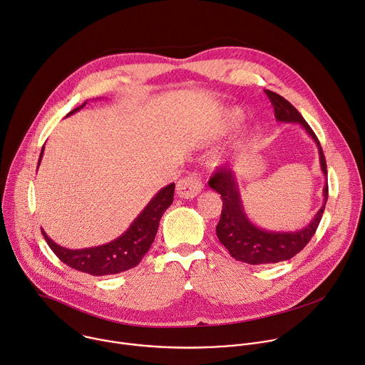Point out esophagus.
Wrapping results in <instances>:
<instances>
[{"label": "esophagus", "instance_id": "esophagus-1", "mask_svg": "<svg viewBox=\"0 0 365 365\" xmlns=\"http://www.w3.org/2000/svg\"><path fill=\"white\" fill-rule=\"evenodd\" d=\"M202 190L201 180L197 175H187L177 182V194L180 198H194Z\"/></svg>", "mask_w": 365, "mask_h": 365}]
</instances>
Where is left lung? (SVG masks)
<instances>
[{
	"instance_id": "8db88e82",
	"label": "left lung",
	"mask_w": 365,
	"mask_h": 365,
	"mask_svg": "<svg viewBox=\"0 0 365 365\" xmlns=\"http://www.w3.org/2000/svg\"><path fill=\"white\" fill-rule=\"evenodd\" d=\"M266 95L274 108V118L277 122L298 123L314 139L319 154L321 171L327 180V161L324 151L311 126L284 98L270 91H266ZM208 185L215 192L222 194L223 200L222 217L215 227L218 240L229 250L232 257L249 264L277 263L292 259L299 253L315 235L328 200V182L325 181L322 191L324 202L312 220L305 227L295 232H274L256 226L247 217L235 171L230 168L218 170L210 178Z\"/></svg>"
}]
</instances>
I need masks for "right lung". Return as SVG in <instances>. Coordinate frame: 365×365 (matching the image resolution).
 <instances>
[{
	"label": "right lung",
	"mask_w": 365,
	"mask_h": 365,
	"mask_svg": "<svg viewBox=\"0 0 365 365\" xmlns=\"http://www.w3.org/2000/svg\"><path fill=\"white\" fill-rule=\"evenodd\" d=\"M86 103L88 102H85L76 109H73L70 113H67V116L76 113ZM43 153H44V147L41 148L38 165L41 163ZM174 188H175L174 182L161 188L138 214V217L130 223L128 230L122 233L118 239L106 245L73 250L54 243L46 235L44 230H43V236L47 240V245L50 246V249L54 252V255L63 263L76 270H81L93 276L116 274V273L129 270L136 264H139L142 257L147 255L151 245L154 243L161 217L165 212V210L173 204Z\"/></svg>",
	"instance_id": "add662e5"
}]
</instances>
